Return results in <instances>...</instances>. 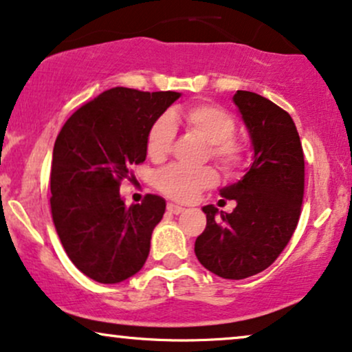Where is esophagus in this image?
I'll return each instance as SVG.
<instances>
[{
	"label": "esophagus",
	"mask_w": 352,
	"mask_h": 352,
	"mask_svg": "<svg viewBox=\"0 0 352 352\" xmlns=\"http://www.w3.org/2000/svg\"><path fill=\"white\" fill-rule=\"evenodd\" d=\"M167 211L172 212V214H180L182 211H185V208H182V206H179V204H175V203H168L167 204Z\"/></svg>",
	"instance_id": "esophagus-1"
}]
</instances>
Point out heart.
<instances>
[{
	"mask_svg": "<svg viewBox=\"0 0 352 352\" xmlns=\"http://www.w3.org/2000/svg\"><path fill=\"white\" fill-rule=\"evenodd\" d=\"M184 120L191 131L201 136L209 143V155L219 164L224 170L232 172L243 164V146L234 138L235 120L232 115L221 107L212 104H195L185 112L164 113L151 124L146 138V151L153 161H162L172 148L175 140L177 120ZM217 175L214 168L198 167L188 168L182 166H170L157 173L155 185L168 198L177 201H191L216 184Z\"/></svg>",
	"mask_w": 352,
	"mask_h": 352,
	"instance_id": "heart-1",
	"label": "heart"
}]
</instances>
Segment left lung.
<instances>
[{
    "mask_svg": "<svg viewBox=\"0 0 352 352\" xmlns=\"http://www.w3.org/2000/svg\"><path fill=\"white\" fill-rule=\"evenodd\" d=\"M234 104L250 135L253 157L237 184L219 190L232 212L208 204L206 229L195 242L204 268L243 279L273 265L291 240L304 198V151L294 120L266 97L237 91Z\"/></svg>",
    "mask_w": 352,
    "mask_h": 352,
    "instance_id": "1",
    "label": "left lung"
}]
</instances>
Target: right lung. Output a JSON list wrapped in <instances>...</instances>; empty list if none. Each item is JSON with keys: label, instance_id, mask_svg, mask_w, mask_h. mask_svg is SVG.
<instances>
[{"label": "right lung", "instance_id": "1", "mask_svg": "<svg viewBox=\"0 0 352 352\" xmlns=\"http://www.w3.org/2000/svg\"><path fill=\"white\" fill-rule=\"evenodd\" d=\"M180 92L113 87L78 109L53 148L50 206L56 234L74 266L102 284L143 268L166 199L146 195L126 206L120 184L146 161V138Z\"/></svg>", "mask_w": 352, "mask_h": 352}]
</instances>
